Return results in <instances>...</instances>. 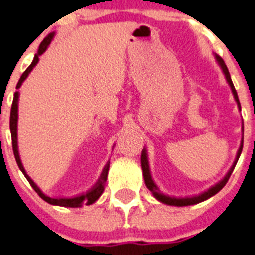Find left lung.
Masks as SVG:
<instances>
[{"label": "left lung", "instance_id": "1", "mask_svg": "<svg viewBox=\"0 0 255 255\" xmlns=\"http://www.w3.org/2000/svg\"><path fill=\"white\" fill-rule=\"evenodd\" d=\"M215 58H216L219 65H220L221 69H223L224 74H225L226 81H228L229 86H230L231 92H233V95H234V99H235V101H237L238 107H239V110H240V102H239V99H238V93H237V91H235L234 85H233V81H231V78H230V73H229V71H228V67H226V64H225V62L223 60V58L219 57V55H216V54H215ZM242 149H243V143L240 144V148L237 153V158H235L234 163H233L231 168L229 169L228 173H226V176L224 177V178L221 179L219 183H216L215 186H212L211 188H209V190L205 191L204 193H201V195H198V196L177 198V197H170V196L164 195V193H160L159 188H158V186L154 183L153 178H151L150 169H149V162H148V154H146V149H143V151H141V168H143L144 181H145L146 187H148L149 190L151 191V193H153L154 197H155L158 201H160V202H163V204L170 205V206H188V205L200 204V202H202V201L207 200V198H210V197H212L214 195H216V193H218L219 191H220L221 188L225 186L226 182H228L229 178H230L231 173H233V170H234L235 165H237L238 159H239L240 154H242Z\"/></svg>", "mask_w": 255, "mask_h": 255}]
</instances>
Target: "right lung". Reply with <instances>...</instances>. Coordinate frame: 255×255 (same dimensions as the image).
I'll return each instance as SVG.
<instances>
[{
    "instance_id": "obj_1",
    "label": "right lung",
    "mask_w": 255,
    "mask_h": 255,
    "mask_svg": "<svg viewBox=\"0 0 255 255\" xmlns=\"http://www.w3.org/2000/svg\"><path fill=\"white\" fill-rule=\"evenodd\" d=\"M53 37H54V32H50V34H49L48 36H46L45 39L41 41L40 46H39V49H37V53L35 54V57H34V60H32L31 64L27 67L26 71L22 73V76L20 77V79H18V83H17V86H16V88L21 87L22 82H24L25 79L27 78V76L30 74V72L32 71V68H34L35 65L37 64V62H39V57H40L44 51L48 49L49 44H50L51 40H53ZM17 102H18V92H15V97H13L12 106H11V114H10V130H11V137H12L13 155H15V159H16V163H17L18 168H20L21 172L24 173V176L26 177V179L29 181L30 186L34 188L35 192L40 196V197L43 198L44 201H46L48 204L55 205V206L81 207L82 205H92L93 202H96V201L99 200V197L102 195V192H104V190H105V183H106L107 173H109L110 162H107V164L105 165V168H104V170H102V173H101V176H100L99 181H97V183H96L90 191H87L86 193H82V195H79V196H76V197H71V198L50 197V196H46L45 193H43V191H41L40 188L36 186V183H35V182L32 181V179L30 178L29 176H27L26 170H25L24 165H22V163H21L20 154H18V148H17V118H18Z\"/></svg>"
}]
</instances>
